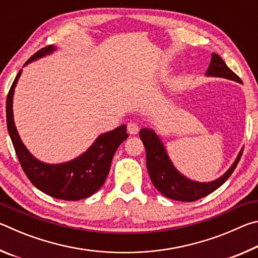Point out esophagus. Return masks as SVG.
I'll return each instance as SVG.
<instances>
[{"mask_svg": "<svg viewBox=\"0 0 258 258\" xmlns=\"http://www.w3.org/2000/svg\"><path fill=\"white\" fill-rule=\"evenodd\" d=\"M127 131H128V133L132 134V135L138 134V132H139V125L135 123V121H130V123L127 124Z\"/></svg>", "mask_w": 258, "mask_h": 258, "instance_id": "obj_1", "label": "esophagus"}]
</instances>
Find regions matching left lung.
Masks as SVG:
<instances>
[{
	"label": "left lung",
	"mask_w": 258,
	"mask_h": 258,
	"mask_svg": "<svg viewBox=\"0 0 258 258\" xmlns=\"http://www.w3.org/2000/svg\"><path fill=\"white\" fill-rule=\"evenodd\" d=\"M206 76L223 77L242 84L239 76L235 75L226 66L223 59L216 53L212 54V61L206 72ZM139 134L146 148L147 168L156 189L165 197L178 200V202H196L218 189L233 173L243 151V149H241L232 166L217 180L212 182H196L182 175L174 167L163 142L154 131L151 128H142Z\"/></svg>",
	"instance_id": "obj_1"
}]
</instances>
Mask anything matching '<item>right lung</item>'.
<instances>
[{
	"label": "right lung",
	"instance_id": "right-lung-1",
	"mask_svg": "<svg viewBox=\"0 0 258 258\" xmlns=\"http://www.w3.org/2000/svg\"><path fill=\"white\" fill-rule=\"evenodd\" d=\"M53 45L37 51L24 66L38 58L52 53ZM19 71L10 87L7 98V125L17 157L29 181L44 194L62 200H80L95 194L103 185L110 169L112 157L121 143L127 139L126 125L99 135L93 145L84 154L62 164H46L30 154L21 141L16 128L12 111L15 87L21 75Z\"/></svg>",
	"mask_w": 258,
	"mask_h": 258
}]
</instances>
